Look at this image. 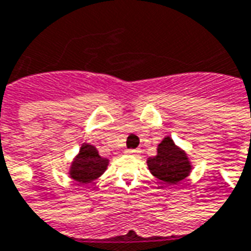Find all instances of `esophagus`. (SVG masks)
I'll list each match as a JSON object with an SVG mask.
<instances>
[{
  "label": "esophagus",
  "instance_id": "esophagus-1",
  "mask_svg": "<svg viewBox=\"0 0 251 251\" xmlns=\"http://www.w3.org/2000/svg\"><path fill=\"white\" fill-rule=\"evenodd\" d=\"M126 152L130 154V155H137L140 151H139V150H134V149H129V150H126Z\"/></svg>",
  "mask_w": 251,
  "mask_h": 251
}]
</instances>
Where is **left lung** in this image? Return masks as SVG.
Here are the masks:
<instances>
[{
  "label": "left lung",
  "mask_w": 251,
  "mask_h": 251,
  "mask_svg": "<svg viewBox=\"0 0 251 251\" xmlns=\"http://www.w3.org/2000/svg\"><path fill=\"white\" fill-rule=\"evenodd\" d=\"M147 165L154 176L168 185H176L192 172V162L187 154L169 136L162 139L157 147V155L150 157Z\"/></svg>",
  "instance_id": "1"
}]
</instances>
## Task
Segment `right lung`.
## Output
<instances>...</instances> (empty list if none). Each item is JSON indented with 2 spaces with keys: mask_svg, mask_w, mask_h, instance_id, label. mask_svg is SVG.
<instances>
[{
  "mask_svg": "<svg viewBox=\"0 0 251 251\" xmlns=\"http://www.w3.org/2000/svg\"><path fill=\"white\" fill-rule=\"evenodd\" d=\"M108 162L109 160L102 158L94 146L83 143L79 154L71 164L69 176L82 185L90 183L105 172Z\"/></svg>",
  "mask_w": 251,
  "mask_h": 251,
  "instance_id": "add662e5",
  "label": "right lung"
}]
</instances>
